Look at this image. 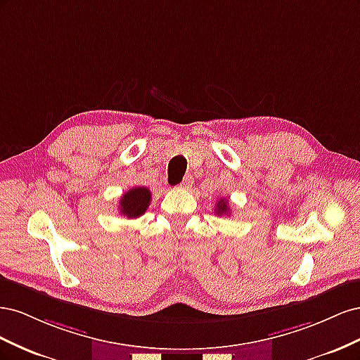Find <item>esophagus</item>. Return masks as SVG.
<instances>
[{"mask_svg": "<svg viewBox=\"0 0 360 360\" xmlns=\"http://www.w3.org/2000/svg\"><path fill=\"white\" fill-rule=\"evenodd\" d=\"M193 186V177L192 176H186L183 179V181L179 184L180 189H191Z\"/></svg>", "mask_w": 360, "mask_h": 360, "instance_id": "1", "label": "esophagus"}]
</instances>
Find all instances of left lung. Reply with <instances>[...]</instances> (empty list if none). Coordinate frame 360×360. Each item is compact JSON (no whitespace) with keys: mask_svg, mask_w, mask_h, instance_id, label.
I'll use <instances>...</instances> for the list:
<instances>
[{"mask_svg":"<svg viewBox=\"0 0 360 360\" xmlns=\"http://www.w3.org/2000/svg\"><path fill=\"white\" fill-rule=\"evenodd\" d=\"M216 214L222 216V214H230V209H228V200L226 198H221L216 204Z\"/></svg>","mask_w":360,"mask_h":360,"instance_id":"obj_1","label":"left lung"}]
</instances>
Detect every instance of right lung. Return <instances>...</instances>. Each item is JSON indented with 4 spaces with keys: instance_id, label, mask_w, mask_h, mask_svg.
Instances as JSON below:
<instances>
[{
    "instance_id": "right-lung-1",
    "label": "right lung",
    "mask_w": 360,
    "mask_h": 360,
    "mask_svg": "<svg viewBox=\"0 0 360 360\" xmlns=\"http://www.w3.org/2000/svg\"><path fill=\"white\" fill-rule=\"evenodd\" d=\"M150 201H151L150 189L144 186L132 188L123 195L122 200H120V213L127 216L129 219L139 217L148 209Z\"/></svg>"
}]
</instances>
